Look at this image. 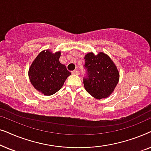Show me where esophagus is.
<instances>
[{"instance_id": "1", "label": "esophagus", "mask_w": 151, "mask_h": 151, "mask_svg": "<svg viewBox=\"0 0 151 151\" xmlns=\"http://www.w3.org/2000/svg\"><path fill=\"white\" fill-rule=\"evenodd\" d=\"M72 74H73V75H78V71H77V70H74V71H73L71 72Z\"/></svg>"}]
</instances>
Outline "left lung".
Listing matches in <instances>:
<instances>
[{
  "label": "left lung",
  "instance_id": "left-lung-1",
  "mask_svg": "<svg viewBox=\"0 0 151 151\" xmlns=\"http://www.w3.org/2000/svg\"><path fill=\"white\" fill-rule=\"evenodd\" d=\"M84 61L86 76L83 82L86 91L98 100L107 98L118 83L119 74L116 66L102 52L96 55L88 53L84 57Z\"/></svg>",
  "mask_w": 151,
  "mask_h": 151
}]
</instances>
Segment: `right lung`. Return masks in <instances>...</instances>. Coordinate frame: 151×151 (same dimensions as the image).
Masks as SVG:
<instances>
[{"instance_id": "1", "label": "right lung", "mask_w": 151, "mask_h": 151, "mask_svg": "<svg viewBox=\"0 0 151 151\" xmlns=\"http://www.w3.org/2000/svg\"><path fill=\"white\" fill-rule=\"evenodd\" d=\"M60 51L52 53L49 50L39 53L29 70L31 83L45 96H51L60 89L71 75L65 65L60 63Z\"/></svg>"}]
</instances>
